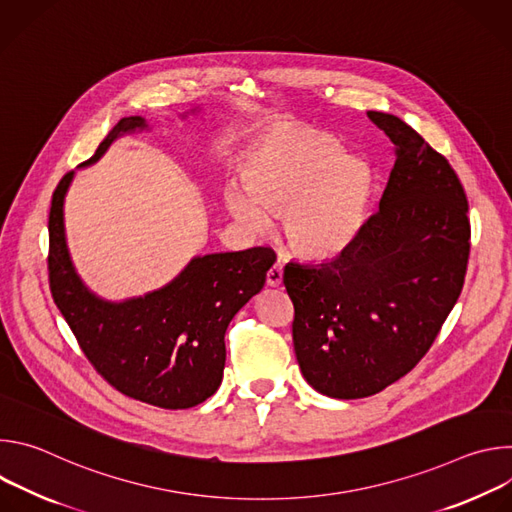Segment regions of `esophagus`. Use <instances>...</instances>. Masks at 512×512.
I'll return each instance as SVG.
<instances>
[{"mask_svg":"<svg viewBox=\"0 0 512 512\" xmlns=\"http://www.w3.org/2000/svg\"><path fill=\"white\" fill-rule=\"evenodd\" d=\"M281 279H283V261H275V265L267 271V285L271 287H277L281 285Z\"/></svg>","mask_w":512,"mask_h":512,"instance_id":"34e87169","label":"esophagus"}]
</instances>
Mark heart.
I'll list each match as a JSON object with an SVG mask.
<instances>
[{
    "mask_svg": "<svg viewBox=\"0 0 512 512\" xmlns=\"http://www.w3.org/2000/svg\"><path fill=\"white\" fill-rule=\"evenodd\" d=\"M243 186L225 190V204L249 233L281 214V233L302 257L338 255L356 237L373 174L367 162L342 154L334 137L304 127L267 133L241 168Z\"/></svg>",
    "mask_w": 512,
    "mask_h": 512,
    "instance_id": "obj_1",
    "label": "heart"
}]
</instances>
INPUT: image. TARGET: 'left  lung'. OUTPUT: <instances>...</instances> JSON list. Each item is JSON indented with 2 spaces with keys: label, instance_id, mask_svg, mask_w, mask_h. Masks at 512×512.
Segmentation results:
<instances>
[{
  "label": "left lung",
  "instance_id": "8db88e82",
  "mask_svg": "<svg viewBox=\"0 0 512 512\" xmlns=\"http://www.w3.org/2000/svg\"><path fill=\"white\" fill-rule=\"evenodd\" d=\"M367 115L397 145L379 210L332 261L283 269L302 375L332 399L371 397L415 367L470 255L468 200L448 160L399 117Z\"/></svg>",
  "mask_w": 512,
  "mask_h": 512
}]
</instances>
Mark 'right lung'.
Returning a JSON list of instances; mask_svg holds the SVG:
<instances>
[{
  "instance_id": "add662e5",
  "label": "right lung",
  "mask_w": 512,
  "mask_h": 512,
  "mask_svg": "<svg viewBox=\"0 0 512 512\" xmlns=\"http://www.w3.org/2000/svg\"><path fill=\"white\" fill-rule=\"evenodd\" d=\"M143 129V117H123L79 168L95 164L117 137ZM72 178L75 172H68L52 194L48 277L54 304L85 356L107 383L137 401L162 409L206 401L223 381L227 326L263 289L275 253L253 247L196 255L160 289L123 302L103 300L85 285L68 253L64 196Z\"/></svg>"
}]
</instances>
